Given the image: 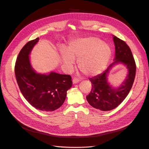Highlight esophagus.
Wrapping results in <instances>:
<instances>
[{"label":"esophagus","instance_id":"1","mask_svg":"<svg viewBox=\"0 0 149 149\" xmlns=\"http://www.w3.org/2000/svg\"><path fill=\"white\" fill-rule=\"evenodd\" d=\"M80 79H77V78H74L73 79V84H76V83H79V81H80Z\"/></svg>","mask_w":149,"mask_h":149}]
</instances>
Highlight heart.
Listing matches in <instances>:
<instances>
[{
    "instance_id": "heart-1",
    "label": "heart",
    "mask_w": 149,
    "mask_h": 149,
    "mask_svg": "<svg viewBox=\"0 0 149 149\" xmlns=\"http://www.w3.org/2000/svg\"><path fill=\"white\" fill-rule=\"evenodd\" d=\"M111 48L97 37L80 38L71 41L67 49H60L62 65L70 70L78 59V67L88 76L100 74L106 69L111 58Z\"/></svg>"
}]
</instances>
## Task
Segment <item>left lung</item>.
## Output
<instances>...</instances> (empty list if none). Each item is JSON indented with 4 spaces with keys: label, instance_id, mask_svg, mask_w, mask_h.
Masks as SVG:
<instances>
[{
    "label": "left lung",
    "instance_id": "8db88e82",
    "mask_svg": "<svg viewBox=\"0 0 149 149\" xmlns=\"http://www.w3.org/2000/svg\"><path fill=\"white\" fill-rule=\"evenodd\" d=\"M113 36L115 45L114 62L102 73L89 78L92 89L86 96L89 104L94 108L102 111L114 109L127 97L134 81L136 65L129 47L125 42ZM122 64L128 70V75L119 87H114L108 82V76L115 65Z\"/></svg>",
    "mask_w": 149,
    "mask_h": 149
}]
</instances>
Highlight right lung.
Listing matches in <instances>:
<instances>
[{"instance_id": "add662e5", "label": "right lung", "mask_w": 149, "mask_h": 149, "mask_svg": "<svg viewBox=\"0 0 149 149\" xmlns=\"http://www.w3.org/2000/svg\"><path fill=\"white\" fill-rule=\"evenodd\" d=\"M39 38L25 44L17 56L15 66L17 82L25 100L36 109L51 112L64 103L67 91L72 86L71 77L51 71L39 73L30 63L31 50Z\"/></svg>"}]
</instances>
